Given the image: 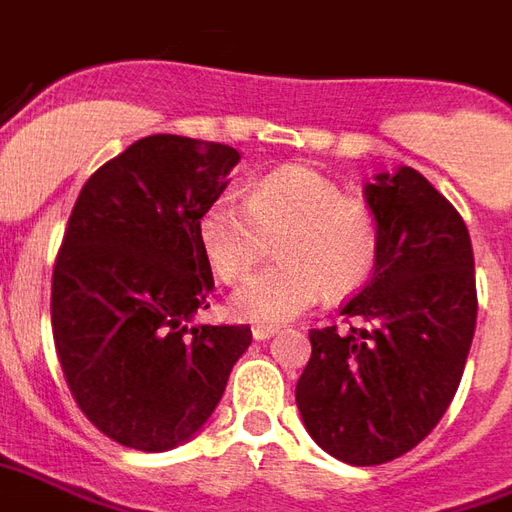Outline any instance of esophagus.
Returning <instances> with one entry per match:
<instances>
[{
  "label": "esophagus",
  "instance_id": "esophagus-1",
  "mask_svg": "<svg viewBox=\"0 0 512 512\" xmlns=\"http://www.w3.org/2000/svg\"><path fill=\"white\" fill-rule=\"evenodd\" d=\"M272 335H278V327H272V324H256L253 327V338L256 341H270Z\"/></svg>",
  "mask_w": 512,
  "mask_h": 512
}]
</instances>
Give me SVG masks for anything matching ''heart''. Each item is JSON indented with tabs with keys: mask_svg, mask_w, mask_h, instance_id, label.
<instances>
[{
	"mask_svg": "<svg viewBox=\"0 0 512 512\" xmlns=\"http://www.w3.org/2000/svg\"><path fill=\"white\" fill-rule=\"evenodd\" d=\"M199 240L223 283L248 278L270 253L281 259L253 275L231 297L242 322L281 324L308 311L324 292L360 289L379 264L382 226L374 207L335 179L305 166L261 177L245 199L220 196L199 220Z\"/></svg>",
	"mask_w": 512,
	"mask_h": 512,
	"instance_id": "obj_1",
	"label": "heart"
}]
</instances>
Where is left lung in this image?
<instances>
[{
	"instance_id": "obj_1",
	"label": "left lung",
	"mask_w": 512,
	"mask_h": 512,
	"mask_svg": "<svg viewBox=\"0 0 512 512\" xmlns=\"http://www.w3.org/2000/svg\"><path fill=\"white\" fill-rule=\"evenodd\" d=\"M365 201L382 226L371 281L338 324L311 330L297 409L313 442L352 466L409 453L442 420L477 322L475 256L464 218L420 174H376Z\"/></svg>"
}]
</instances>
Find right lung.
<instances>
[{"instance_id":"obj_1","label":"right lung","mask_w":512,"mask_h":512,"mask_svg":"<svg viewBox=\"0 0 512 512\" xmlns=\"http://www.w3.org/2000/svg\"><path fill=\"white\" fill-rule=\"evenodd\" d=\"M240 152L138 138L81 188L54 264L51 327L81 412L119 445L163 453L201 431L251 346L248 324H196L215 289L199 220Z\"/></svg>"}]
</instances>
